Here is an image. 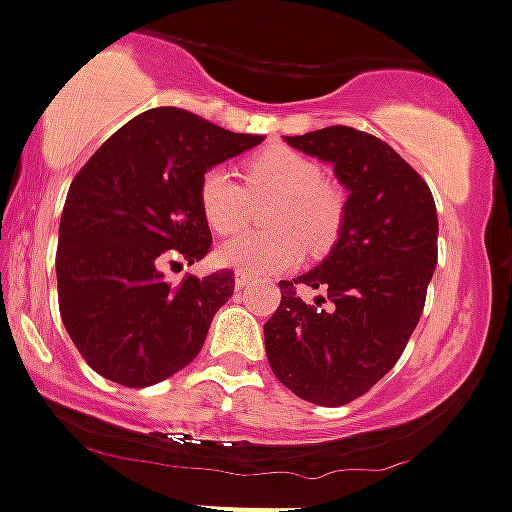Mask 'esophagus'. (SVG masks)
<instances>
[{
  "instance_id": "34e87169",
  "label": "esophagus",
  "mask_w": 512,
  "mask_h": 512,
  "mask_svg": "<svg viewBox=\"0 0 512 512\" xmlns=\"http://www.w3.org/2000/svg\"><path fill=\"white\" fill-rule=\"evenodd\" d=\"M251 281H254V278L246 276V273H236V288H246Z\"/></svg>"
}]
</instances>
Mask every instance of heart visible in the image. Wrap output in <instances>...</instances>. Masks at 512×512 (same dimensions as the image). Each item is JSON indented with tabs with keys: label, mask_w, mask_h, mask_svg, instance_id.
<instances>
[{
	"label": "heart",
	"mask_w": 512,
	"mask_h": 512,
	"mask_svg": "<svg viewBox=\"0 0 512 512\" xmlns=\"http://www.w3.org/2000/svg\"><path fill=\"white\" fill-rule=\"evenodd\" d=\"M318 161L288 146L256 151L244 166V186L224 166L201 176L199 209L214 234H234L249 221L251 204L263 209L268 234L236 236L216 251V261L234 271L263 276L296 266L303 246L323 254L336 244L346 219V201L321 179Z\"/></svg>",
	"instance_id": "obj_1"
}]
</instances>
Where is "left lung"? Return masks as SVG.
Wrapping results in <instances>:
<instances>
[{
    "label": "left lung",
    "instance_id": "8db88e82",
    "mask_svg": "<svg viewBox=\"0 0 512 512\" xmlns=\"http://www.w3.org/2000/svg\"><path fill=\"white\" fill-rule=\"evenodd\" d=\"M286 141L331 161L348 199L326 261L278 283L281 306L263 323L266 356L298 398L346 406L396 366L421 321L438 263V214L421 174L378 136L326 126ZM303 287L322 296L308 304Z\"/></svg>",
    "mask_w": 512,
    "mask_h": 512
}]
</instances>
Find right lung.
I'll return each instance as SVG.
<instances>
[{"mask_svg": "<svg viewBox=\"0 0 512 512\" xmlns=\"http://www.w3.org/2000/svg\"><path fill=\"white\" fill-rule=\"evenodd\" d=\"M261 141L159 106L111 134L74 176L59 224V313L99 376L146 388L199 356L234 271L169 286L164 266L209 254L201 176Z\"/></svg>", "mask_w": 512, "mask_h": 512, "instance_id": "right-lung-1", "label": "right lung"}]
</instances>
